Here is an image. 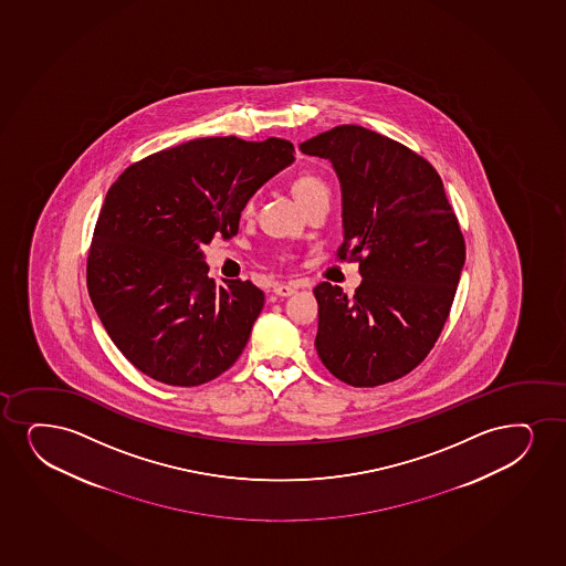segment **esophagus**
<instances>
[{
    "instance_id": "esophagus-1",
    "label": "esophagus",
    "mask_w": 566,
    "mask_h": 566,
    "mask_svg": "<svg viewBox=\"0 0 566 566\" xmlns=\"http://www.w3.org/2000/svg\"><path fill=\"white\" fill-rule=\"evenodd\" d=\"M295 290H297V287L293 286V284H276L273 292L280 295V297H287V295L295 293Z\"/></svg>"
}]
</instances>
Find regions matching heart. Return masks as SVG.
<instances>
[{"label": "heart", "instance_id": "heart-1", "mask_svg": "<svg viewBox=\"0 0 566 566\" xmlns=\"http://www.w3.org/2000/svg\"><path fill=\"white\" fill-rule=\"evenodd\" d=\"M292 190L293 196L300 200L301 206L307 203L308 200H313L316 196L328 195L326 182L322 181V177L313 174V171H301V174L295 175L292 181ZM253 213H255V198L248 196L244 203H242V208H240V216L248 219Z\"/></svg>", "mask_w": 566, "mask_h": 566}]
</instances>
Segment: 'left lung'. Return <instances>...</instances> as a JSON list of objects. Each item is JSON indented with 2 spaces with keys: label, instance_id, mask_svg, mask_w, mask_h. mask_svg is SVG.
Wrapping results in <instances>:
<instances>
[{
  "label": "left lung",
  "instance_id": "1",
  "mask_svg": "<svg viewBox=\"0 0 566 566\" xmlns=\"http://www.w3.org/2000/svg\"><path fill=\"white\" fill-rule=\"evenodd\" d=\"M300 148L332 161L345 231L335 255L364 276L353 295L314 287V345L343 384H389L426 360L447 324L465 261L458 217L437 169L385 135L345 124Z\"/></svg>",
  "mask_w": 566,
  "mask_h": 566
}]
</instances>
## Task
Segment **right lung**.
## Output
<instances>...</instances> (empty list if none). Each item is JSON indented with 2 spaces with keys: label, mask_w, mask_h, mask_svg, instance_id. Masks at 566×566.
Instances as JSON below:
<instances>
[{
  "label": "right lung",
  "mask_w": 566,
  "mask_h": 566,
  "mask_svg": "<svg viewBox=\"0 0 566 566\" xmlns=\"http://www.w3.org/2000/svg\"><path fill=\"white\" fill-rule=\"evenodd\" d=\"M292 160L286 139L206 137L135 161L108 189L87 253V290L137 370L196 387L237 363L265 293L250 280L216 286L200 245L237 237L245 198Z\"/></svg>",
  "instance_id": "1"
}]
</instances>
